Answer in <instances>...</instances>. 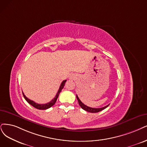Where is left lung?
Returning <instances> with one entry per match:
<instances>
[{
  "instance_id": "left-lung-1",
  "label": "left lung",
  "mask_w": 147,
  "mask_h": 147,
  "mask_svg": "<svg viewBox=\"0 0 147 147\" xmlns=\"http://www.w3.org/2000/svg\"><path fill=\"white\" fill-rule=\"evenodd\" d=\"M76 97H77V99L78 100L79 104L80 106V107L82 108L83 110H85L86 111H88V112H90V113H98V112H99V111H102L103 110H104L105 108H106L108 105H107L105 107H102V108H91V107H89L88 106L85 105V104H84L83 103L81 102L80 100L79 99L78 95H76Z\"/></svg>"
}]
</instances>
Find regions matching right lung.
Segmentation results:
<instances>
[{"instance_id": "add662e5", "label": "right lung", "mask_w": 147, "mask_h": 147, "mask_svg": "<svg viewBox=\"0 0 147 147\" xmlns=\"http://www.w3.org/2000/svg\"><path fill=\"white\" fill-rule=\"evenodd\" d=\"M66 81H67V80H65L63 81V82H62V84H61V86H60L59 89V90L57 91V93L55 97H54L53 99H52L50 102L47 103V104H37V103L34 102V101H32V100L29 99L28 98H27V97L25 96V94H24V93L22 92L23 96L24 97L25 99L27 101V102H28V104H30V105H31L32 107H34V108H37V109H39V110H46V109H48V108H50L53 105H54V104H55V103H56V100H57V99L58 98V97H59V95L60 93H61V92L62 90L63 89V86L65 85V82H66Z\"/></svg>"}]
</instances>
